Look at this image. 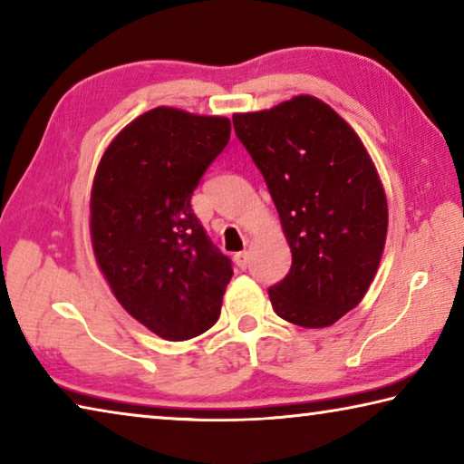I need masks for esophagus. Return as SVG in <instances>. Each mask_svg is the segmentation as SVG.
<instances>
[{"label": "esophagus", "mask_w": 464, "mask_h": 464, "mask_svg": "<svg viewBox=\"0 0 464 464\" xmlns=\"http://www.w3.org/2000/svg\"><path fill=\"white\" fill-rule=\"evenodd\" d=\"M233 260H235V264H237L239 270H246L247 264H249V254H247V251H239V254L233 256Z\"/></svg>", "instance_id": "obj_1"}]
</instances>
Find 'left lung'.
<instances>
[{
  "mask_svg": "<svg viewBox=\"0 0 464 464\" xmlns=\"http://www.w3.org/2000/svg\"><path fill=\"white\" fill-rule=\"evenodd\" d=\"M237 139L262 171L293 254L270 286L276 315L329 327L362 301L387 239V196L354 129L325 102L295 96L233 114Z\"/></svg>",
  "mask_w": 464,
  "mask_h": 464,
  "instance_id": "left-lung-1",
  "label": "left lung"
}]
</instances>
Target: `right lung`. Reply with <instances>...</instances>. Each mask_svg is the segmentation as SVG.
Listing matches in <instances>:
<instances>
[{"label":"right lung","instance_id":"right-lung-1","mask_svg":"<svg viewBox=\"0 0 464 464\" xmlns=\"http://www.w3.org/2000/svg\"><path fill=\"white\" fill-rule=\"evenodd\" d=\"M229 137L225 116L153 108L112 139L93 176L98 268L122 309L163 340H190L221 315L231 260L208 239L190 198Z\"/></svg>","mask_w":464,"mask_h":464}]
</instances>
